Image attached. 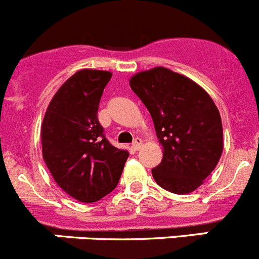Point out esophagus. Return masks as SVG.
I'll use <instances>...</instances> for the list:
<instances>
[{
  "instance_id": "1",
  "label": "esophagus",
  "mask_w": 259,
  "mask_h": 259,
  "mask_svg": "<svg viewBox=\"0 0 259 259\" xmlns=\"http://www.w3.org/2000/svg\"><path fill=\"white\" fill-rule=\"evenodd\" d=\"M141 147H142V139L141 138H135L134 142H133L132 144V149L133 151H138Z\"/></svg>"
}]
</instances>
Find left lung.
Segmentation results:
<instances>
[{
  "mask_svg": "<svg viewBox=\"0 0 259 259\" xmlns=\"http://www.w3.org/2000/svg\"><path fill=\"white\" fill-rule=\"evenodd\" d=\"M130 88L153 120L163 158L152 170L154 180L175 194H188L203 184L221 157L222 122L206 91L166 67L138 72Z\"/></svg>",
  "mask_w": 259,
  "mask_h": 259,
  "instance_id": "left-lung-1",
  "label": "left lung"
}]
</instances>
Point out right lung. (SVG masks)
<instances>
[{"instance_id":"1","label":"right lung","mask_w":259,"mask_h":259,"mask_svg":"<svg viewBox=\"0 0 259 259\" xmlns=\"http://www.w3.org/2000/svg\"><path fill=\"white\" fill-rule=\"evenodd\" d=\"M111 76L101 70L76 71L53 96L43 118V159L57 185L79 202H97L112 192L129 157L107 141L97 117Z\"/></svg>"}]
</instances>
